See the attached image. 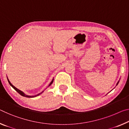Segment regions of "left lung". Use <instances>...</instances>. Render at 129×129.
Listing matches in <instances>:
<instances>
[{"label":"left lung","instance_id":"8db88e82","mask_svg":"<svg viewBox=\"0 0 129 129\" xmlns=\"http://www.w3.org/2000/svg\"><path fill=\"white\" fill-rule=\"evenodd\" d=\"M119 81H118V82L117 83V84H116V85H117L118 84V83H119Z\"/></svg>","mask_w":129,"mask_h":129}]
</instances>
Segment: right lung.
Returning <instances> with one entry per match:
<instances>
[{
	"label": "right lung",
	"instance_id": "add662e5",
	"mask_svg": "<svg viewBox=\"0 0 129 129\" xmlns=\"http://www.w3.org/2000/svg\"><path fill=\"white\" fill-rule=\"evenodd\" d=\"M7 80H8V81H9V84H10V85H11V86L13 88L15 89V90L17 91V92H18V93H19L20 95H22V96H24V97H27V98H34V97H36V96H38V95H40V94H41L44 91H42V92H41V93H38V94H37V95H34V96H28V95H26V94H24L23 92L22 91H21L20 90H19V89H18V88H16L15 87H14V85L10 83V81L9 80V79H7ZM53 80L51 81V83H50V84L49 85V86H50V85L52 84L53 83Z\"/></svg>",
	"mask_w": 129,
	"mask_h": 129
}]
</instances>
